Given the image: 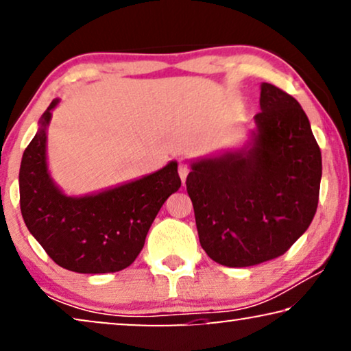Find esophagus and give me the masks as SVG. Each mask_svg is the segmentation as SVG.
Listing matches in <instances>:
<instances>
[{
	"label": "esophagus",
	"mask_w": 351,
	"mask_h": 351,
	"mask_svg": "<svg viewBox=\"0 0 351 351\" xmlns=\"http://www.w3.org/2000/svg\"><path fill=\"white\" fill-rule=\"evenodd\" d=\"M189 174H190V167H189V165H186V162H184V161H180V162H179V176H180V180L185 182L186 177H189Z\"/></svg>",
	"instance_id": "obj_1"
}]
</instances>
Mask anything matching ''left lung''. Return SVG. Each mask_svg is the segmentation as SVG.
Listing matches in <instances>:
<instances>
[{"label":"left lung","instance_id":"left-lung-1","mask_svg":"<svg viewBox=\"0 0 351 351\" xmlns=\"http://www.w3.org/2000/svg\"><path fill=\"white\" fill-rule=\"evenodd\" d=\"M261 108L251 147L193 162L186 177L201 247L225 267L282 256L318 208L321 152L305 112L268 83Z\"/></svg>","mask_w":351,"mask_h":351}]
</instances>
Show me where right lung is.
<instances>
[{
    "mask_svg": "<svg viewBox=\"0 0 351 351\" xmlns=\"http://www.w3.org/2000/svg\"><path fill=\"white\" fill-rule=\"evenodd\" d=\"M54 100L22 156L19 186L27 228L57 265L76 273H114L131 265L169 196L180 189L177 162L99 195L70 198L46 166V126Z\"/></svg>",
    "mask_w": 351,
    "mask_h": 351,
    "instance_id": "1",
    "label": "right lung"
}]
</instances>
